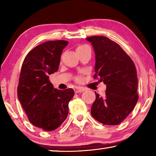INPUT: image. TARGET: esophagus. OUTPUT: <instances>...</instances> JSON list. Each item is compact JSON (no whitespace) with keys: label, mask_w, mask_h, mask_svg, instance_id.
I'll use <instances>...</instances> for the list:
<instances>
[{"label":"esophagus","mask_w":156,"mask_h":156,"mask_svg":"<svg viewBox=\"0 0 156 156\" xmlns=\"http://www.w3.org/2000/svg\"><path fill=\"white\" fill-rule=\"evenodd\" d=\"M74 89L75 93H76V94L85 91V89H84V87H74V89Z\"/></svg>","instance_id":"obj_1"}]
</instances>
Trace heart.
I'll use <instances>...</instances> for the list:
<instances>
[{
    "mask_svg": "<svg viewBox=\"0 0 156 156\" xmlns=\"http://www.w3.org/2000/svg\"><path fill=\"white\" fill-rule=\"evenodd\" d=\"M87 47H89L87 45H86V44H80V45H78L77 47H76V51H82V50H83L84 49L87 48ZM82 80V78L80 77H78L76 78V81L78 82V83H80Z\"/></svg>",
    "mask_w": 156,
    "mask_h": 156,
    "instance_id": "heart-1",
    "label": "heart"
}]
</instances>
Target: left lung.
Returning <instances> with one entry per match:
<instances>
[{"instance_id": "left-lung-1", "label": "left lung", "mask_w": 156, "mask_h": 156, "mask_svg": "<svg viewBox=\"0 0 156 156\" xmlns=\"http://www.w3.org/2000/svg\"><path fill=\"white\" fill-rule=\"evenodd\" d=\"M96 54L94 78L107 85L105 97L96 94L91 108L95 120L107 125L122 122L138 100V76L133 60L119 44L102 36L87 38Z\"/></svg>"}]
</instances>
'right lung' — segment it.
<instances>
[{"instance_id": "1", "label": "right lung", "mask_w": 156, "mask_h": 156, "mask_svg": "<svg viewBox=\"0 0 156 156\" xmlns=\"http://www.w3.org/2000/svg\"><path fill=\"white\" fill-rule=\"evenodd\" d=\"M67 44L60 40L38 44L28 53L21 67L18 99L30 122L44 131H54L62 125L74 96L72 88L54 89L49 78L58 69L62 49Z\"/></svg>"}]
</instances>
